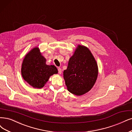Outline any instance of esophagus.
I'll use <instances>...</instances> for the list:
<instances>
[{
	"instance_id": "esophagus-1",
	"label": "esophagus",
	"mask_w": 132,
	"mask_h": 132,
	"mask_svg": "<svg viewBox=\"0 0 132 132\" xmlns=\"http://www.w3.org/2000/svg\"><path fill=\"white\" fill-rule=\"evenodd\" d=\"M58 72H59V74H61V73H62V70L61 69V68H58Z\"/></svg>"
}]
</instances>
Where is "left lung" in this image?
Here are the masks:
<instances>
[{
	"mask_svg": "<svg viewBox=\"0 0 132 132\" xmlns=\"http://www.w3.org/2000/svg\"><path fill=\"white\" fill-rule=\"evenodd\" d=\"M98 73L97 63L89 49L78 45L70 58L63 75L68 91L75 95L81 96L92 88Z\"/></svg>",
	"mask_w": 132,
	"mask_h": 132,
	"instance_id": "1",
	"label": "left lung"
}]
</instances>
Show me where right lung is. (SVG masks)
Listing matches in <instances>:
<instances>
[{"mask_svg":"<svg viewBox=\"0 0 132 132\" xmlns=\"http://www.w3.org/2000/svg\"><path fill=\"white\" fill-rule=\"evenodd\" d=\"M54 65L46 64V59L38 47L33 48L24 56L21 66L24 80L34 88L41 89L47 83L51 76L57 74Z\"/></svg>","mask_w":132,"mask_h":132,"instance_id":"right-lung-1","label":"right lung"}]
</instances>
